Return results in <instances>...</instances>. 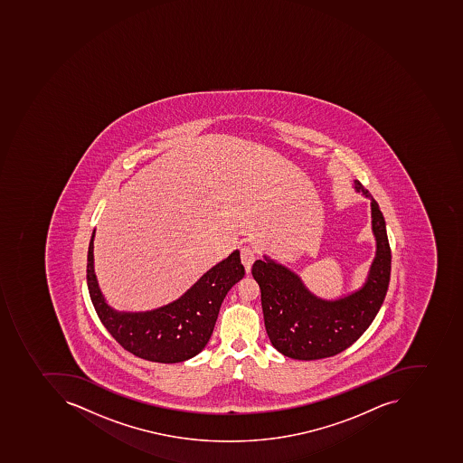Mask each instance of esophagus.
I'll return each instance as SVG.
<instances>
[{
  "instance_id": "esophagus-1",
  "label": "esophagus",
  "mask_w": 463,
  "mask_h": 463,
  "mask_svg": "<svg viewBox=\"0 0 463 463\" xmlns=\"http://www.w3.org/2000/svg\"><path fill=\"white\" fill-rule=\"evenodd\" d=\"M257 260V253L250 247L241 248V260H242L245 270L250 272L253 260Z\"/></svg>"
}]
</instances>
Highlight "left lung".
Segmentation results:
<instances>
[{
    "label": "left lung",
    "instance_id": "obj_1",
    "mask_svg": "<svg viewBox=\"0 0 463 463\" xmlns=\"http://www.w3.org/2000/svg\"><path fill=\"white\" fill-rule=\"evenodd\" d=\"M354 188L368 196L376 257L361 289L337 300L312 295L298 275L274 260H255L265 327L274 348L288 358L315 361L341 354L358 341L381 309L391 279V247L378 203L359 181Z\"/></svg>",
    "mask_w": 463,
    "mask_h": 463
}]
</instances>
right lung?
I'll use <instances>...</instances> for the list:
<instances>
[{"label": "right lung", "instance_id": "right-lung-1", "mask_svg": "<svg viewBox=\"0 0 463 463\" xmlns=\"http://www.w3.org/2000/svg\"><path fill=\"white\" fill-rule=\"evenodd\" d=\"M92 250L94 233L88 248L87 284L99 321L129 354L158 364H178L205 348L223 298L245 275L240 250H233L173 304L151 312L121 314L105 304L94 274Z\"/></svg>", "mask_w": 463, "mask_h": 463}]
</instances>
